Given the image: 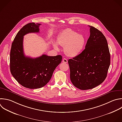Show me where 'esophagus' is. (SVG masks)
<instances>
[{
  "instance_id": "1",
  "label": "esophagus",
  "mask_w": 122,
  "mask_h": 122,
  "mask_svg": "<svg viewBox=\"0 0 122 122\" xmlns=\"http://www.w3.org/2000/svg\"><path fill=\"white\" fill-rule=\"evenodd\" d=\"M62 62H63V63H67L68 62V60L66 59H65V58H64L63 60H62Z\"/></svg>"
}]
</instances>
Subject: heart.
<instances>
[{
	"label": "heart",
	"mask_w": 122,
	"mask_h": 122,
	"mask_svg": "<svg viewBox=\"0 0 122 122\" xmlns=\"http://www.w3.org/2000/svg\"><path fill=\"white\" fill-rule=\"evenodd\" d=\"M57 42L58 44L64 47L65 53L69 57H75L82 51L85 44V38L82 34L70 29L62 30L59 35ZM53 47L56 50L59 49L58 44L53 43Z\"/></svg>",
	"instance_id": "obj_1"
}]
</instances>
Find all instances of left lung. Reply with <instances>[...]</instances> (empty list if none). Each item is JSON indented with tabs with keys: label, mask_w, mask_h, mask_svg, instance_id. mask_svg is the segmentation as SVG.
I'll return each mask as SVG.
<instances>
[{
	"label": "left lung",
	"mask_w": 122,
	"mask_h": 122,
	"mask_svg": "<svg viewBox=\"0 0 122 122\" xmlns=\"http://www.w3.org/2000/svg\"><path fill=\"white\" fill-rule=\"evenodd\" d=\"M89 27L90 35L85 49L68 60L71 81L75 87L82 90L101 84L110 65V54L105 36L98 29Z\"/></svg>",
	"instance_id": "1"
}]
</instances>
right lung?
<instances>
[{
	"label": "right lung",
	"instance_id": "obj_1",
	"mask_svg": "<svg viewBox=\"0 0 122 122\" xmlns=\"http://www.w3.org/2000/svg\"><path fill=\"white\" fill-rule=\"evenodd\" d=\"M40 25L33 22L23 26L14 39L10 51L11 74L20 84L29 89H39L44 86L62 60L60 55L48 56L43 54L36 58L24 55L23 36L29 33L39 32Z\"/></svg>",
	"mask_w": 122,
	"mask_h": 122
}]
</instances>
